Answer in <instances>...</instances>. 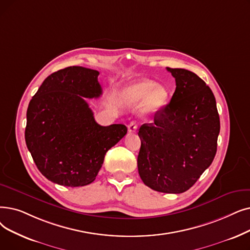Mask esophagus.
Returning a JSON list of instances; mask_svg holds the SVG:
<instances>
[{"label": "esophagus", "mask_w": 250, "mask_h": 250, "mask_svg": "<svg viewBox=\"0 0 250 250\" xmlns=\"http://www.w3.org/2000/svg\"><path fill=\"white\" fill-rule=\"evenodd\" d=\"M138 128V125L135 122H132L127 125V129H128V133H135Z\"/></svg>", "instance_id": "obj_1"}]
</instances>
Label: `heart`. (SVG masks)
Listing matches in <instances>:
<instances>
[{"mask_svg":"<svg viewBox=\"0 0 250 250\" xmlns=\"http://www.w3.org/2000/svg\"><path fill=\"white\" fill-rule=\"evenodd\" d=\"M169 94V90L165 84L142 80L125 85L121 92V100L127 105H136L144 100L142 113L155 114L167 104Z\"/></svg>","mask_w":250,"mask_h":250,"instance_id":"b5f03b06","label":"heart"}]
</instances>
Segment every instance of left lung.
<instances>
[{"instance_id": "left-lung-1", "label": "left lung", "mask_w": 250, "mask_h": 250, "mask_svg": "<svg viewBox=\"0 0 250 250\" xmlns=\"http://www.w3.org/2000/svg\"><path fill=\"white\" fill-rule=\"evenodd\" d=\"M167 71L176 80L170 102L139 129L138 170L143 183L162 193L190 189L215 156L220 116L215 98L197 74L183 68Z\"/></svg>"}]
</instances>
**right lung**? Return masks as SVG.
<instances>
[{
  "mask_svg": "<svg viewBox=\"0 0 250 250\" xmlns=\"http://www.w3.org/2000/svg\"><path fill=\"white\" fill-rule=\"evenodd\" d=\"M99 71L82 66L60 69L42 82L26 112L25 142L49 181L82 187L95 181L106 152L127 132L125 125L97 124L84 98H98Z\"/></svg>",
  "mask_w": 250,
  "mask_h": 250,
  "instance_id": "obj_1",
  "label": "right lung"
}]
</instances>
